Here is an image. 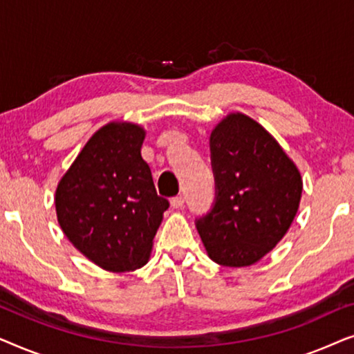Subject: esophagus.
Wrapping results in <instances>:
<instances>
[{
    "label": "esophagus",
    "instance_id": "obj_1",
    "mask_svg": "<svg viewBox=\"0 0 354 354\" xmlns=\"http://www.w3.org/2000/svg\"><path fill=\"white\" fill-rule=\"evenodd\" d=\"M183 203H185V200H183L182 196H176L171 200V206L174 207V209H182Z\"/></svg>",
    "mask_w": 354,
    "mask_h": 354
}]
</instances>
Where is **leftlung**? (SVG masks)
Returning <instances> with one entry per match:
<instances>
[{"mask_svg": "<svg viewBox=\"0 0 354 354\" xmlns=\"http://www.w3.org/2000/svg\"><path fill=\"white\" fill-rule=\"evenodd\" d=\"M217 196L196 221L209 259L253 266L270 253L297 216L303 178L293 159L258 120L239 111L211 130Z\"/></svg>", "mask_w": 354, "mask_h": 354, "instance_id": "1", "label": "left lung"}]
</instances>
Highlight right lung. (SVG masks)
<instances>
[{
	"mask_svg": "<svg viewBox=\"0 0 354 354\" xmlns=\"http://www.w3.org/2000/svg\"><path fill=\"white\" fill-rule=\"evenodd\" d=\"M145 137L140 124H104L56 187L61 230L86 259L109 272H130L148 263L169 207L142 158Z\"/></svg>",
	"mask_w": 354,
	"mask_h": 354,
	"instance_id": "obj_1",
	"label": "right lung"
}]
</instances>
